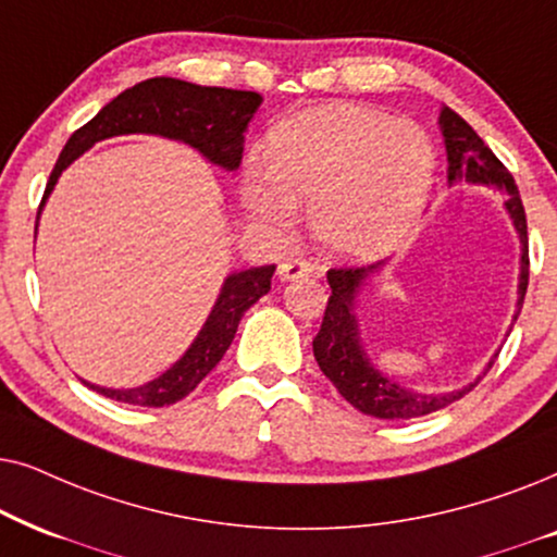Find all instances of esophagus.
<instances>
[{
  "label": "esophagus",
  "instance_id": "34e87169",
  "mask_svg": "<svg viewBox=\"0 0 557 557\" xmlns=\"http://www.w3.org/2000/svg\"><path fill=\"white\" fill-rule=\"evenodd\" d=\"M306 274H313V264L306 262V259L295 257L280 264V280H298L306 277Z\"/></svg>",
  "mask_w": 557,
  "mask_h": 557
}]
</instances>
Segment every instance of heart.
I'll use <instances>...</instances> for the list:
<instances>
[{
  "label": "heart",
  "mask_w": 557,
  "mask_h": 557,
  "mask_svg": "<svg viewBox=\"0 0 557 557\" xmlns=\"http://www.w3.org/2000/svg\"><path fill=\"white\" fill-rule=\"evenodd\" d=\"M433 173L425 132L380 111L338 107L274 129L267 162H249L244 196L277 224L293 216L295 201L313 203L310 221L325 247L374 257L403 239Z\"/></svg>",
  "instance_id": "obj_1"
}]
</instances>
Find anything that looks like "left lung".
<instances>
[{"label":"left lung","instance_id":"8db88e82","mask_svg":"<svg viewBox=\"0 0 557 557\" xmlns=\"http://www.w3.org/2000/svg\"><path fill=\"white\" fill-rule=\"evenodd\" d=\"M441 129L446 137L448 150V177H469L473 183H486L492 188L507 193V211L511 221H515L517 232L522 239V277H520V306L524 302V293H528L530 283V247H528V216H524V206L517 190L515 177L502 160L488 150L471 124L456 114V111L443 109L441 114ZM376 270V264L369 267H331L329 270V285L331 295L325 302L323 323L318 336L313 338V356L321 367V372L333 382V387L341 392L346 403H351L356 410L372 418L382 420H410L422 418L435 410H443L456 399L476 387L479 380L469 384V387L448 392V395H420V392H410L399 384L389 382L376 369L369 364V359L361 351L359 338H356V321L351 313V300L356 287L361 280ZM494 364V361H492ZM488 364V369H492ZM486 369V372H488Z\"/></svg>","mask_w":557,"mask_h":557}]
</instances>
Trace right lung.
<instances>
[{
	"label": "right lung",
	"mask_w": 557,
	"mask_h": 557,
	"mask_svg": "<svg viewBox=\"0 0 557 557\" xmlns=\"http://www.w3.org/2000/svg\"><path fill=\"white\" fill-rule=\"evenodd\" d=\"M262 96L257 91H234V88L219 86H196L181 78H147L143 84L127 88L111 99L91 122L76 129L65 143L61 158H58L50 181L42 193L46 203L48 193L53 190L58 175L76 160L81 152L94 143L116 135H162L170 139H183L206 158L226 170H236L242 162L244 129H247L251 114H255ZM37 226V221H35ZM274 264L251 267V270L236 272L226 280L216 306H213L203 331L198 333L196 344L173 369L158 380L137 389H103L88 387L99 395L116 399V403L139 405V407H165L173 405L201 384L206 374L219 364L221 356L232 346L236 325L242 315L270 293Z\"/></svg>",
	"instance_id": "right-lung-1"
}]
</instances>
